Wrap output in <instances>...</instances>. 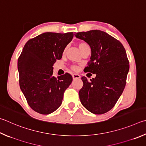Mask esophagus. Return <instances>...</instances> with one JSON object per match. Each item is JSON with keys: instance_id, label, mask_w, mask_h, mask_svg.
<instances>
[{"instance_id": "esophagus-1", "label": "esophagus", "mask_w": 146, "mask_h": 146, "mask_svg": "<svg viewBox=\"0 0 146 146\" xmlns=\"http://www.w3.org/2000/svg\"><path fill=\"white\" fill-rule=\"evenodd\" d=\"M73 76V79H78V78H80V76L78 75V74H73L72 75Z\"/></svg>"}]
</instances>
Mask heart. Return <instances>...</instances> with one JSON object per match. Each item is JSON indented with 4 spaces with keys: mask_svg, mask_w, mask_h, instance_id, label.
I'll use <instances>...</instances> for the list:
<instances>
[{
    "mask_svg": "<svg viewBox=\"0 0 146 146\" xmlns=\"http://www.w3.org/2000/svg\"><path fill=\"white\" fill-rule=\"evenodd\" d=\"M78 47H79V49H80V52H82V51H83L84 50L87 48H89V45L86 43H85V42H80V43H78ZM66 48L64 50V52H66ZM73 69L75 70H78V68L76 67H74Z\"/></svg>",
    "mask_w": 146,
    "mask_h": 146,
    "instance_id": "heart-1",
    "label": "heart"
}]
</instances>
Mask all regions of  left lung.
I'll list each match as a JSON object with an SVG mask.
<instances>
[{
	"label": "left lung",
	"mask_w": 146,
	"mask_h": 146,
	"mask_svg": "<svg viewBox=\"0 0 146 146\" xmlns=\"http://www.w3.org/2000/svg\"><path fill=\"white\" fill-rule=\"evenodd\" d=\"M91 49V60L86 72L96 74L88 81L82 76L83 87L79 91L82 105L94 114H103L114 107L126 86L129 65L123 44L100 30L75 33Z\"/></svg>",
	"instance_id": "left-lung-1"
}]
</instances>
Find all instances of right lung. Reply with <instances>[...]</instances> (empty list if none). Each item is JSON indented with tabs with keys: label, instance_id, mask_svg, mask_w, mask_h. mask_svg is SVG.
I'll use <instances>...</instances> for the list:
<instances>
[{
	"label": "right lung",
	"instance_id": "obj_1",
	"mask_svg": "<svg viewBox=\"0 0 146 146\" xmlns=\"http://www.w3.org/2000/svg\"><path fill=\"white\" fill-rule=\"evenodd\" d=\"M73 33H44L29 40L18 60L20 89L32 109L50 114L62 104L73 78L69 73L55 77L53 66L60 59Z\"/></svg>",
	"mask_w": 146,
	"mask_h": 146
}]
</instances>
